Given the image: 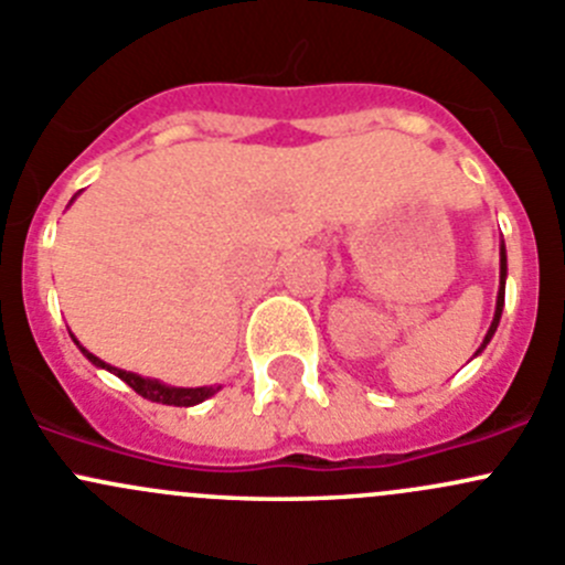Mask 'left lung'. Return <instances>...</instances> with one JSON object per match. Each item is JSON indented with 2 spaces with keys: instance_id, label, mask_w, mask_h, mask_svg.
Wrapping results in <instances>:
<instances>
[{
  "instance_id": "1",
  "label": "left lung",
  "mask_w": 565,
  "mask_h": 565,
  "mask_svg": "<svg viewBox=\"0 0 565 565\" xmlns=\"http://www.w3.org/2000/svg\"><path fill=\"white\" fill-rule=\"evenodd\" d=\"M505 276H509V262H505V243H500V289H498V303H494V317H492V324H489L487 335H483L481 347L476 350V355H481L483 350H487V344L492 341L494 330H498L500 324V315H503V306H505Z\"/></svg>"
}]
</instances>
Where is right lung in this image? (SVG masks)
Listing matches in <instances>:
<instances>
[{
  "instance_id": "right-lung-1",
  "label": "right lung",
  "mask_w": 565,
  "mask_h": 565,
  "mask_svg": "<svg viewBox=\"0 0 565 565\" xmlns=\"http://www.w3.org/2000/svg\"><path fill=\"white\" fill-rule=\"evenodd\" d=\"M71 339L76 341V347L82 350V355L87 358L93 366L98 369H106V372L117 374L122 383H128L130 388H134L139 396L150 398V402H158V404H172V407H193V404H202L204 398H210L213 393L221 391V385H202V388H174V385H167L161 383V380H152V377H141V374H134V372H125V369H117L111 366V363L100 361L98 355H93V352L87 350V347L78 344L76 335L71 333Z\"/></svg>"
}]
</instances>
